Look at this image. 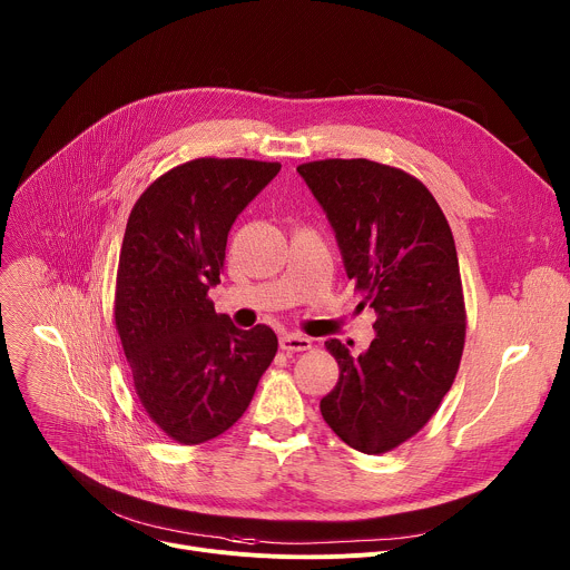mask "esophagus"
Returning a JSON list of instances; mask_svg holds the SVG:
<instances>
[{"label":"esophagus","instance_id":"esophagus-1","mask_svg":"<svg viewBox=\"0 0 570 570\" xmlns=\"http://www.w3.org/2000/svg\"><path fill=\"white\" fill-rule=\"evenodd\" d=\"M279 347L288 354H295V352H306L313 347L311 338H302V336H293V334H286L279 338Z\"/></svg>","mask_w":570,"mask_h":570}]
</instances>
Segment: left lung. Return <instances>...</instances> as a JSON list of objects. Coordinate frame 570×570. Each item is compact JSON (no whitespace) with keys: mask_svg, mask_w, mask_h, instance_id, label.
Segmentation results:
<instances>
[{"mask_svg":"<svg viewBox=\"0 0 570 570\" xmlns=\"http://www.w3.org/2000/svg\"><path fill=\"white\" fill-rule=\"evenodd\" d=\"M327 212L347 277L376 313V336L354 356L324 343L341 376L320 413L352 449L379 455L417 435L460 367L466 311L455 240L422 180L365 157L297 167Z\"/></svg>","mask_w":570,"mask_h":570,"instance_id":"obj_1","label":"left lung"}]
</instances>
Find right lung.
I'll list each match as a JSON object with an SVG mask.
<instances>
[{
	"mask_svg": "<svg viewBox=\"0 0 570 570\" xmlns=\"http://www.w3.org/2000/svg\"><path fill=\"white\" fill-rule=\"evenodd\" d=\"M279 169V161L198 157L150 183L128 216L115 327L139 403L178 444L234 426L277 354L271 327H234L207 293L220 284L232 223Z\"/></svg>",
	"mask_w": 570,
	"mask_h": 570,
	"instance_id": "obj_1",
	"label": "right lung"
}]
</instances>
